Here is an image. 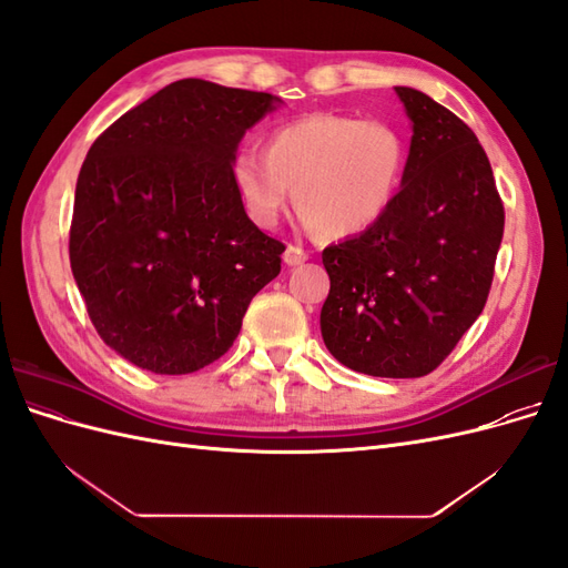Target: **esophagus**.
Returning a JSON list of instances; mask_svg holds the SVG:
<instances>
[{"label":"esophagus","instance_id":"34e87169","mask_svg":"<svg viewBox=\"0 0 568 568\" xmlns=\"http://www.w3.org/2000/svg\"><path fill=\"white\" fill-rule=\"evenodd\" d=\"M305 261H307V251H305V248H301V246H296V244H288V246H286V251H284V263H286V265L296 267V265H303Z\"/></svg>","mask_w":568,"mask_h":568}]
</instances>
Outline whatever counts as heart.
Returning <instances> with one entry per match:
<instances>
[{
	"mask_svg": "<svg viewBox=\"0 0 568 568\" xmlns=\"http://www.w3.org/2000/svg\"><path fill=\"white\" fill-rule=\"evenodd\" d=\"M405 161L403 134L384 120L311 113L274 128L265 153L239 149L232 182L257 227L277 225L296 196L307 225L326 236H355L388 213Z\"/></svg>",
	"mask_w": 568,
	"mask_h": 568,
	"instance_id": "obj_1",
	"label": "heart"
}]
</instances>
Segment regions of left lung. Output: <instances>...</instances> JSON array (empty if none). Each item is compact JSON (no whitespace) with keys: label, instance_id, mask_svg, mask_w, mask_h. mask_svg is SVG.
<instances>
[{"label":"left lung","instance_id":"8db88e82","mask_svg":"<svg viewBox=\"0 0 568 568\" xmlns=\"http://www.w3.org/2000/svg\"><path fill=\"white\" fill-rule=\"evenodd\" d=\"M412 140L388 213L326 246L324 346L355 372L415 379L434 372L480 315L505 232L484 146L438 101L395 88Z\"/></svg>","mask_w":568,"mask_h":568}]
</instances>
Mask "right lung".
<instances>
[{"mask_svg":"<svg viewBox=\"0 0 568 568\" xmlns=\"http://www.w3.org/2000/svg\"><path fill=\"white\" fill-rule=\"evenodd\" d=\"M282 104L267 92L186 78L97 136L71 222V270L99 336L153 374L225 355L284 244L248 220L232 159Z\"/></svg>","mask_w":568,"mask_h":568,"instance_id":"right-lung-1","label":"right lung"}]
</instances>
